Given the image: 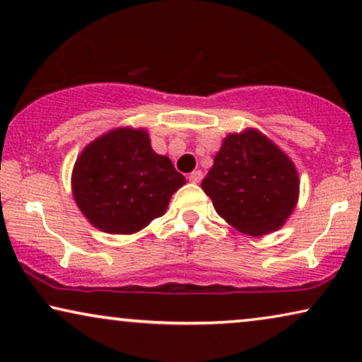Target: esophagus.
Listing matches in <instances>:
<instances>
[{
	"label": "esophagus",
	"instance_id": "1",
	"mask_svg": "<svg viewBox=\"0 0 362 362\" xmlns=\"http://www.w3.org/2000/svg\"><path fill=\"white\" fill-rule=\"evenodd\" d=\"M201 180H202L201 171H192L189 175V181L192 182V185H197V182H201Z\"/></svg>",
	"mask_w": 362,
	"mask_h": 362
}]
</instances>
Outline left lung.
<instances>
[{"label": "left lung", "instance_id": "8db88e82", "mask_svg": "<svg viewBox=\"0 0 362 362\" xmlns=\"http://www.w3.org/2000/svg\"><path fill=\"white\" fill-rule=\"evenodd\" d=\"M201 187L227 224L260 237L279 230L296 207L298 171L269 136L245 128L229 133Z\"/></svg>", "mask_w": 362, "mask_h": 362}]
</instances>
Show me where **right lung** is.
Listing matches in <instances>:
<instances>
[{"label": "right lung", "mask_w": 362, "mask_h": 362, "mask_svg": "<svg viewBox=\"0 0 362 362\" xmlns=\"http://www.w3.org/2000/svg\"><path fill=\"white\" fill-rule=\"evenodd\" d=\"M186 185L168 156L153 151L145 128L118 127L83 148L72 170L74 201L93 227L135 234L168 209Z\"/></svg>", "instance_id": "right-lung-1"}]
</instances>
